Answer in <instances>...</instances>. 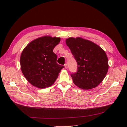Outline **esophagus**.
Returning a JSON list of instances; mask_svg holds the SVG:
<instances>
[{"label": "esophagus", "mask_w": 127, "mask_h": 127, "mask_svg": "<svg viewBox=\"0 0 127 127\" xmlns=\"http://www.w3.org/2000/svg\"><path fill=\"white\" fill-rule=\"evenodd\" d=\"M64 68H65L66 69H67V68H68V66H67V64H64Z\"/></svg>", "instance_id": "esophagus-1"}]
</instances>
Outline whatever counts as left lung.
<instances>
[{
    "mask_svg": "<svg viewBox=\"0 0 127 127\" xmlns=\"http://www.w3.org/2000/svg\"><path fill=\"white\" fill-rule=\"evenodd\" d=\"M66 43L78 64L76 73L70 74L74 84L87 90L96 87L109 68L106 52L93 42L80 37L68 38Z\"/></svg>",
    "mask_w": 127,
    "mask_h": 127,
    "instance_id": "left-lung-1",
    "label": "left lung"
}]
</instances>
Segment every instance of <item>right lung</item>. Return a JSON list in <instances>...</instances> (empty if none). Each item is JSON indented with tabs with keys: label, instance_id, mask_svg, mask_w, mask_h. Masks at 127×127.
<instances>
[{
	"label": "right lung",
	"instance_id": "right-lung-1",
	"mask_svg": "<svg viewBox=\"0 0 127 127\" xmlns=\"http://www.w3.org/2000/svg\"><path fill=\"white\" fill-rule=\"evenodd\" d=\"M60 38L44 36L33 40L21 54V69L31 84L39 88L50 87L56 81L64 67L57 63L53 49Z\"/></svg>",
	"mask_w": 127,
	"mask_h": 127
}]
</instances>
